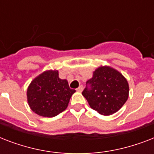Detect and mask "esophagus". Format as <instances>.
<instances>
[{
	"label": "esophagus",
	"mask_w": 154,
	"mask_h": 154,
	"mask_svg": "<svg viewBox=\"0 0 154 154\" xmlns=\"http://www.w3.org/2000/svg\"><path fill=\"white\" fill-rule=\"evenodd\" d=\"M82 90H83V85H80L77 89V91L78 92H82Z\"/></svg>",
	"instance_id": "1"
}]
</instances>
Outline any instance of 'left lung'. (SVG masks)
<instances>
[{"label": "left lung", "instance_id": "1", "mask_svg": "<svg viewBox=\"0 0 154 154\" xmlns=\"http://www.w3.org/2000/svg\"><path fill=\"white\" fill-rule=\"evenodd\" d=\"M93 109L103 115L117 112L129 97V85L118 71L112 68L99 67L86 82L82 92Z\"/></svg>", "mask_w": 154, "mask_h": 154}]
</instances>
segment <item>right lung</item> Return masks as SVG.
Here are the masks:
<instances>
[{
    "mask_svg": "<svg viewBox=\"0 0 154 154\" xmlns=\"http://www.w3.org/2000/svg\"><path fill=\"white\" fill-rule=\"evenodd\" d=\"M75 89L69 88L66 80L59 78L58 71H45L36 77L27 90L28 102L37 114L55 117L67 108Z\"/></svg>",
    "mask_w": 154,
    "mask_h": 154,
    "instance_id": "1",
    "label": "right lung"
}]
</instances>
